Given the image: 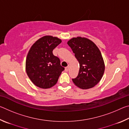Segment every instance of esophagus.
<instances>
[{"label":"esophagus","instance_id":"1","mask_svg":"<svg viewBox=\"0 0 129 129\" xmlns=\"http://www.w3.org/2000/svg\"><path fill=\"white\" fill-rule=\"evenodd\" d=\"M69 68V66H68V67H67L66 68H65V71H67V72L68 71Z\"/></svg>","mask_w":129,"mask_h":129}]
</instances>
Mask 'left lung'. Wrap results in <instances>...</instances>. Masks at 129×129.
<instances>
[{"instance_id": "1", "label": "left lung", "mask_w": 129, "mask_h": 129, "mask_svg": "<svg viewBox=\"0 0 129 129\" xmlns=\"http://www.w3.org/2000/svg\"><path fill=\"white\" fill-rule=\"evenodd\" d=\"M68 44L80 64L78 76L72 78L73 83L82 89L93 88L100 82L104 73L101 52L93 41L84 38H72Z\"/></svg>"}]
</instances>
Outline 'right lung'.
<instances>
[{
	"label": "right lung",
	"instance_id": "add662e5",
	"mask_svg": "<svg viewBox=\"0 0 129 129\" xmlns=\"http://www.w3.org/2000/svg\"><path fill=\"white\" fill-rule=\"evenodd\" d=\"M61 43L56 37L45 36L36 41L30 48L26 59V72L36 86L51 88L57 82L64 68L53 50Z\"/></svg>",
	"mask_w": 129,
	"mask_h": 129
}]
</instances>
